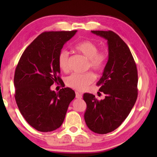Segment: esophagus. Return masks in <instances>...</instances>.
<instances>
[{
    "label": "esophagus",
    "mask_w": 157,
    "mask_h": 157,
    "mask_svg": "<svg viewBox=\"0 0 157 157\" xmlns=\"http://www.w3.org/2000/svg\"><path fill=\"white\" fill-rule=\"evenodd\" d=\"M75 97H76V98H78V99H81V98H82V95L81 94H79V92L76 91L75 92Z\"/></svg>",
    "instance_id": "obj_1"
}]
</instances>
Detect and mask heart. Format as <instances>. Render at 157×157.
Wrapping results in <instances>:
<instances>
[{
  "mask_svg": "<svg viewBox=\"0 0 157 157\" xmlns=\"http://www.w3.org/2000/svg\"><path fill=\"white\" fill-rule=\"evenodd\" d=\"M75 50L86 57L88 61V66L97 73L102 71L107 63L109 55L106 50H98V45L89 40L79 42L75 46ZM58 66L62 71H69L68 52L62 50L57 58ZM95 75L92 72L85 73H73L66 78V84L69 87L78 91H84L95 80Z\"/></svg>",
  "mask_w": 157,
  "mask_h": 157,
  "instance_id": "1",
  "label": "heart"
}]
</instances>
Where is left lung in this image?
I'll use <instances>...</instances> for the list:
<instances>
[{
  "label": "left lung",
  "mask_w": 157,
  "mask_h": 157,
  "mask_svg": "<svg viewBox=\"0 0 157 157\" xmlns=\"http://www.w3.org/2000/svg\"><path fill=\"white\" fill-rule=\"evenodd\" d=\"M91 33L108 42L109 59L97 83L106 96L98 100L94 95L84 94L87 105L84 120L91 131L105 134L118 128L134 107L138 96V71L129 47L118 34L111 30Z\"/></svg>",
  "instance_id": "obj_1"
}]
</instances>
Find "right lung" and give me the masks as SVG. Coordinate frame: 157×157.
Segmentation results:
<instances>
[{
  "instance_id": "add662e5",
  "label": "right lung",
  "mask_w": 157,
  "mask_h": 157,
  "mask_svg": "<svg viewBox=\"0 0 157 157\" xmlns=\"http://www.w3.org/2000/svg\"><path fill=\"white\" fill-rule=\"evenodd\" d=\"M77 30L44 32L23 52L16 67L15 100L28 123L39 132L57 129L64 121L68 107L75 97L70 88L56 93L54 83L62 85L57 58L66 41Z\"/></svg>"
}]
</instances>
